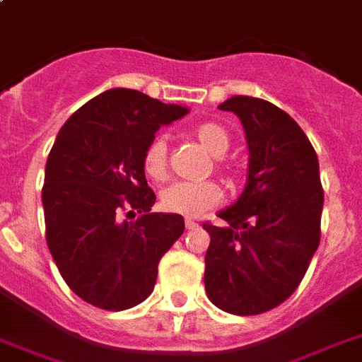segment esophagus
Segmentation results:
<instances>
[{"label": "esophagus", "instance_id": "34e87169", "mask_svg": "<svg viewBox=\"0 0 362 362\" xmlns=\"http://www.w3.org/2000/svg\"><path fill=\"white\" fill-rule=\"evenodd\" d=\"M186 229L187 231H197L199 229V223L193 220H186Z\"/></svg>", "mask_w": 362, "mask_h": 362}]
</instances>
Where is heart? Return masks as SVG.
Here are the masks:
<instances>
[{"mask_svg": "<svg viewBox=\"0 0 362 362\" xmlns=\"http://www.w3.org/2000/svg\"><path fill=\"white\" fill-rule=\"evenodd\" d=\"M193 135L201 142V146L214 156V169L226 178L227 184H235L238 180V170L231 163H227L221 156H226L231 146V136L223 125L216 122L199 124ZM142 169L148 178L152 180H165L167 176V142L163 136H156L148 142L142 153ZM221 201V189L214 182H175L161 192V206L167 212L195 218L206 210L218 206Z\"/></svg>", "mask_w": 362, "mask_h": 362, "instance_id": "b5f03b06", "label": "heart"}]
</instances>
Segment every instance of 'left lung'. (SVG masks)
Wrapping results in <instances>:
<instances>
[{"mask_svg":"<svg viewBox=\"0 0 362 362\" xmlns=\"http://www.w3.org/2000/svg\"><path fill=\"white\" fill-rule=\"evenodd\" d=\"M220 110L240 118L250 169L244 193L220 212L229 227L203 226L210 235L204 287L223 312L264 314L291 297L320 246L317 153L297 122L264 99L235 95Z\"/></svg>","mask_w":362,"mask_h":362,"instance_id":"8db88e82","label":"left lung"}]
</instances>
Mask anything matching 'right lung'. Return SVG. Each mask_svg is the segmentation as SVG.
Masks as SVG:
<instances>
[{"instance_id":"right-lung-1","label":"right lung","mask_w":362,"mask_h":362,"mask_svg":"<svg viewBox=\"0 0 362 362\" xmlns=\"http://www.w3.org/2000/svg\"><path fill=\"white\" fill-rule=\"evenodd\" d=\"M184 115V107L115 88L90 99L56 136L42 186L45 235L65 284L92 306L141 304L159 259L184 233L180 214L152 212L156 193L142 169L156 131Z\"/></svg>"}]
</instances>
